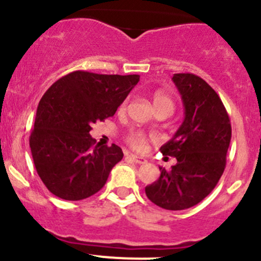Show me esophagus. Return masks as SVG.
Returning <instances> with one entry per match:
<instances>
[{
  "instance_id": "obj_1",
  "label": "esophagus",
  "mask_w": 261,
  "mask_h": 261,
  "mask_svg": "<svg viewBox=\"0 0 261 261\" xmlns=\"http://www.w3.org/2000/svg\"><path fill=\"white\" fill-rule=\"evenodd\" d=\"M128 158H130L131 162L135 163V164H145V163H146V159H145V158H143V156H138V155L131 154V155H128Z\"/></svg>"
}]
</instances>
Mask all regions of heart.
<instances>
[{
  "label": "heart",
  "instance_id": "1",
  "mask_svg": "<svg viewBox=\"0 0 261 261\" xmlns=\"http://www.w3.org/2000/svg\"><path fill=\"white\" fill-rule=\"evenodd\" d=\"M152 102H154L155 109L158 110H169L170 112H173L174 110V101H173L172 97L169 94L164 93V92H156L152 97ZM126 101L121 105V110L125 109ZM126 141L133 149L135 150H144L146 146L147 136L141 131H131L130 134L126 138Z\"/></svg>",
  "mask_w": 261,
  "mask_h": 261
}]
</instances>
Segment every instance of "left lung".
<instances>
[{
	"mask_svg": "<svg viewBox=\"0 0 261 261\" xmlns=\"http://www.w3.org/2000/svg\"><path fill=\"white\" fill-rule=\"evenodd\" d=\"M184 106V120L172 139L160 147L175 156L170 170L159 167L160 177L145 187L147 198L170 211L191 208L206 198L226 167L231 141L227 111L215 89L198 75H173Z\"/></svg>",
	"mask_w": 261,
	"mask_h": 261,
	"instance_id": "obj_1",
	"label": "left lung"
}]
</instances>
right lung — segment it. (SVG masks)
Listing matches in <instances>:
<instances>
[{
  "label": "right lung",
  "mask_w": 261,
  "mask_h": 261,
  "mask_svg": "<svg viewBox=\"0 0 261 261\" xmlns=\"http://www.w3.org/2000/svg\"><path fill=\"white\" fill-rule=\"evenodd\" d=\"M140 75L75 70L44 93L36 110L30 149L39 177L54 196L88 198L106 184L122 159L120 146H101L89 135L97 121L115 115Z\"/></svg>",
  "instance_id": "add662e5"
}]
</instances>
